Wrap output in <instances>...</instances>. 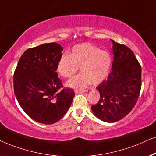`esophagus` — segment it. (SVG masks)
I'll return each mask as SVG.
<instances>
[{"instance_id": "obj_1", "label": "esophagus", "mask_w": 156, "mask_h": 156, "mask_svg": "<svg viewBox=\"0 0 156 156\" xmlns=\"http://www.w3.org/2000/svg\"><path fill=\"white\" fill-rule=\"evenodd\" d=\"M84 92H86V90H75V94H83Z\"/></svg>"}]
</instances>
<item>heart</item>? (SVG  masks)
<instances>
[{
	"instance_id": "heart-1",
	"label": "heart",
	"mask_w": 156,
	"mask_h": 156,
	"mask_svg": "<svg viewBox=\"0 0 156 156\" xmlns=\"http://www.w3.org/2000/svg\"><path fill=\"white\" fill-rule=\"evenodd\" d=\"M112 66L109 53L89 43L77 44L70 55H61L57 70L64 78H72L80 67L81 73L72 78L66 86L73 88H86L91 83L99 84L107 78Z\"/></svg>"
}]
</instances>
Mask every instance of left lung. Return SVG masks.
<instances>
[{"label": "left lung", "mask_w": 156, "mask_h": 156, "mask_svg": "<svg viewBox=\"0 0 156 156\" xmlns=\"http://www.w3.org/2000/svg\"><path fill=\"white\" fill-rule=\"evenodd\" d=\"M111 41L112 71L96 87L100 99L91 110L98 119L112 123L126 117L135 106L141 88V67L130 49Z\"/></svg>", "instance_id": "1"}]
</instances>
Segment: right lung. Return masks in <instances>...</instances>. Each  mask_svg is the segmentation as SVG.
<instances>
[{
  "label": "right lung",
  "mask_w": 156,
  "mask_h": 156,
  "mask_svg": "<svg viewBox=\"0 0 156 156\" xmlns=\"http://www.w3.org/2000/svg\"><path fill=\"white\" fill-rule=\"evenodd\" d=\"M63 48L47 43L28 49L21 55L13 76L14 94L29 117L45 125L59 121L71 105L75 94L62 87L57 65Z\"/></svg>",
  "instance_id": "obj_1"
}]
</instances>
